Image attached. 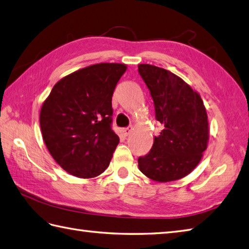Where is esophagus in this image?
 <instances>
[{"label": "esophagus", "instance_id": "34e87169", "mask_svg": "<svg viewBox=\"0 0 249 249\" xmlns=\"http://www.w3.org/2000/svg\"><path fill=\"white\" fill-rule=\"evenodd\" d=\"M132 130H133V128H132V126H128V128H125V129H124V134L125 136H128L129 134H131V132H132Z\"/></svg>", "mask_w": 249, "mask_h": 249}]
</instances>
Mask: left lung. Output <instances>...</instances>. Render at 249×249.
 Segmentation results:
<instances>
[{
	"mask_svg": "<svg viewBox=\"0 0 249 249\" xmlns=\"http://www.w3.org/2000/svg\"><path fill=\"white\" fill-rule=\"evenodd\" d=\"M154 100L156 119L163 126L148 154L139 158L140 171L158 182L180 179L200 163L210 140L207 113L200 93L170 71L139 64Z\"/></svg>",
	"mask_w": 249,
	"mask_h": 249,
	"instance_id": "1",
	"label": "left lung"
}]
</instances>
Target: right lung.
Wrapping results in <instances>:
<instances>
[{
    "label": "right lung",
    "mask_w": 249,
    "mask_h": 249,
    "mask_svg": "<svg viewBox=\"0 0 249 249\" xmlns=\"http://www.w3.org/2000/svg\"><path fill=\"white\" fill-rule=\"evenodd\" d=\"M126 71L123 63H99L61 78L39 113L43 140L54 161L79 178L107 169L119 143L110 128L111 96Z\"/></svg>",
    "instance_id": "1"
}]
</instances>
